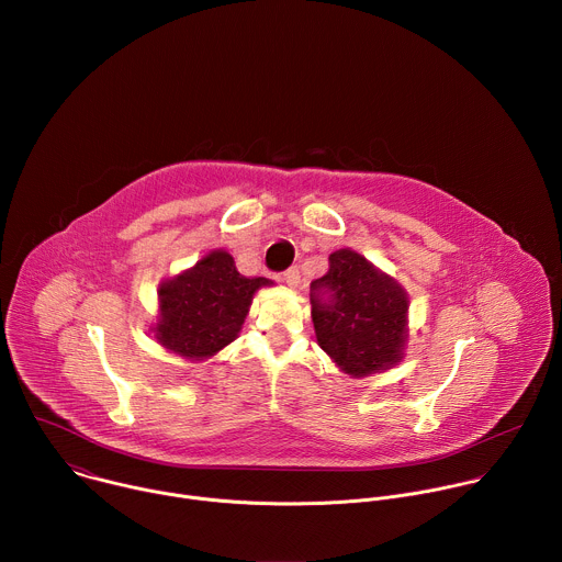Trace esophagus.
<instances>
[{"mask_svg":"<svg viewBox=\"0 0 562 562\" xmlns=\"http://www.w3.org/2000/svg\"><path fill=\"white\" fill-rule=\"evenodd\" d=\"M282 282H284L286 286H291V289L300 286V269H297V267H291V269H286V271L282 273Z\"/></svg>","mask_w":562,"mask_h":562,"instance_id":"34e87169","label":"esophagus"}]
</instances>
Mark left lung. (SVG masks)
I'll use <instances>...</instances> for the list:
<instances>
[{"label": "left lung", "mask_w": 562, "mask_h": 562, "mask_svg": "<svg viewBox=\"0 0 562 562\" xmlns=\"http://www.w3.org/2000/svg\"><path fill=\"white\" fill-rule=\"evenodd\" d=\"M317 345L351 378L393 369L409 340V293L353 249L329 256V271L311 282Z\"/></svg>", "instance_id": "8db88e82"}]
</instances>
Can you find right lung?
<instances>
[{"mask_svg":"<svg viewBox=\"0 0 562 562\" xmlns=\"http://www.w3.org/2000/svg\"><path fill=\"white\" fill-rule=\"evenodd\" d=\"M262 286H273V280L239 276L231 254L213 249L191 269L157 284V319L148 331L169 353L191 362L209 360L243 331Z\"/></svg>","mask_w":562,"mask_h":562,"instance_id":"right-lung-1","label":"right lung"}]
</instances>
